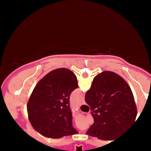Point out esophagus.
I'll return each mask as SVG.
<instances>
[{"label":"esophagus","mask_w":151,"mask_h":151,"mask_svg":"<svg viewBox=\"0 0 151 151\" xmlns=\"http://www.w3.org/2000/svg\"><path fill=\"white\" fill-rule=\"evenodd\" d=\"M85 104V101H84V99L83 98L82 99H81V103H80V104H81V105H82V104Z\"/></svg>","instance_id":"obj_1"}]
</instances>
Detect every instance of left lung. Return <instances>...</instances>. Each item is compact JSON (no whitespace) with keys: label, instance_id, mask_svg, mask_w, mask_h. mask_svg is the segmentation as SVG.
Returning a JSON list of instances; mask_svg holds the SVG:
<instances>
[{"label":"left lung","instance_id":"8db88e82","mask_svg":"<svg viewBox=\"0 0 151 151\" xmlns=\"http://www.w3.org/2000/svg\"><path fill=\"white\" fill-rule=\"evenodd\" d=\"M78 88L77 79L65 68L52 70L36 84L27 104L33 129L43 136L60 138L77 134L72 126L70 96Z\"/></svg>","mask_w":151,"mask_h":151}]
</instances>
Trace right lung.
Instances as JSON below:
<instances>
[{
	"instance_id": "1",
	"label": "right lung",
	"mask_w": 151,
	"mask_h": 151,
	"mask_svg": "<svg viewBox=\"0 0 151 151\" xmlns=\"http://www.w3.org/2000/svg\"><path fill=\"white\" fill-rule=\"evenodd\" d=\"M93 124L86 134L104 141L116 140L131 128L137 108L131 88L119 74L105 71L93 78L85 94Z\"/></svg>"
}]
</instances>
